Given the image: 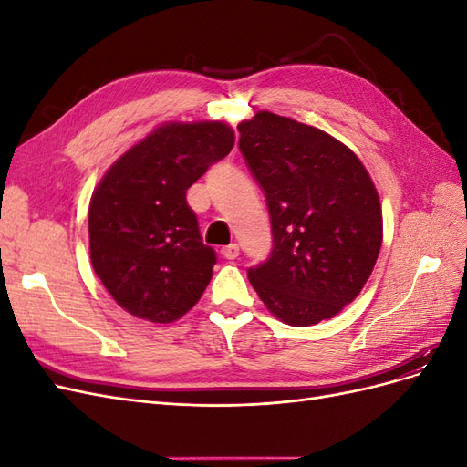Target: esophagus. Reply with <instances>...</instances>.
Masks as SVG:
<instances>
[{
  "mask_svg": "<svg viewBox=\"0 0 467 467\" xmlns=\"http://www.w3.org/2000/svg\"><path fill=\"white\" fill-rule=\"evenodd\" d=\"M222 257L223 259H237L239 257V245H235V244H232V245H228V247H222Z\"/></svg>",
  "mask_w": 467,
  "mask_h": 467,
  "instance_id": "esophagus-1",
  "label": "esophagus"
}]
</instances>
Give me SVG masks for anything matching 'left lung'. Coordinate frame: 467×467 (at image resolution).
<instances>
[{"mask_svg": "<svg viewBox=\"0 0 467 467\" xmlns=\"http://www.w3.org/2000/svg\"><path fill=\"white\" fill-rule=\"evenodd\" d=\"M237 130L273 228L271 257L249 268L251 286L292 327L335 317L362 292L384 237L370 173L331 134L275 112L259 110Z\"/></svg>", "mask_w": 467, "mask_h": 467, "instance_id": "8db88e82", "label": "left lung"}]
</instances>
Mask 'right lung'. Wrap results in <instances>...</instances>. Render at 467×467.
<instances>
[{
    "label": "right lung",
    "mask_w": 467,
    "mask_h": 467,
    "mask_svg": "<svg viewBox=\"0 0 467 467\" xmlns=\"http://www.w3.org/2000/svg\"><path fill=\"white\" fill-rule=\"evenodd\" d=\"M235 144L228 122H163L126 150L89 202L93 271L138 319L171 323L201 300L216 265L187 189Z\"/></svg>",
    "instance_id": "right-lung-1"
}]
</instances>
